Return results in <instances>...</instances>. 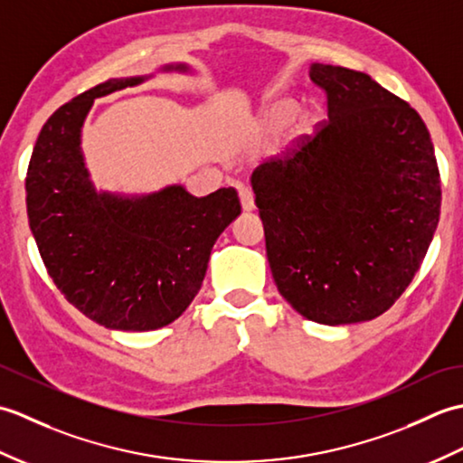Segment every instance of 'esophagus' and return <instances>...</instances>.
<instances>
[{"label": "esophagus", "instance_id": "esophagus-1", "mask_svg": "<svg viewBox=\"0 0 463 463\" xmlns=\"http://www.w3.org/2000/svg\"><path fill=\"white\" fill-rule=\"evenodd\" d=\"M239 199H241V204H242V211H252L254 209V193L250 189H247V186H242V189L239 191Z\"/></svg>", "mask_w": 463, "mask_h": 463}]
</instances>
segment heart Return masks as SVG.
<instances>
[{
	"label": "heart",
	"instance_id": "obj_1",
	"mask_svg": "<svg viewBox=\"0 0 463 463\" xmlns=\"http://www.w3.org/2000/svg\"><path fill=\"white\" fill-rule=\"evenodd\" d=\"M297 109H298L297 101L287 99V97H284V99H277L274 103H270V107L267 109V121H269V125L272 127V129L280 131V129H284V127L290 125L292 117H294V113H297ZM304 123L310 125L312 123L310 117H307V119H304Z\"/></svg>",
	"mask_w": 463,
	"mask_h": 463
}]
</instances>
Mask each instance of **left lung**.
Wrapping results in <instances>:
<instances>
[{
  "label": "left lung",
  "instance_id": "8db88e82",
  "mask_svg": "<svg viewBox=\"0 0 463 463\" xmlns=\"http://www.w3.org/2000/svg\"><path fill=\"white\" fill-rule=\"evenodd\" d=\"M328 119L250 183L277 288L304 318L366 322L420 270L439 221L441 186L416 109L370 75L310 65Z\"/></svg>",
  "mask_w": 463,
  "mask_h": 463
}]
</instances>
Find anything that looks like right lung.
I'll list each match as a JSON object with an SVG mask.
<instances>
[{"label":"right lung","mask_w":463,"mask_h":463,"mask_svg":"<svg viewBox=\"0 0 463 463\" xmlns=\"http://www.w3.org/2000/svg\"><path fill=\"white\" fill-rule=\"evenodd\" d=\"M145 80H109L59 107L37 137L25 179L29 229L55 287L87 318L127 332L163 328L189 308L213 244L241 214L232 186L201 199L181 184L139 196L95 189L81 153L85 117L97 97Z\"/></svg>","instance_id":"right-lung-1"}]
</instances>
